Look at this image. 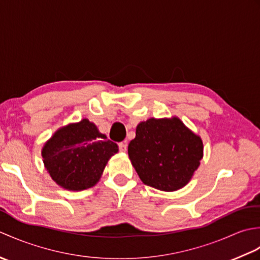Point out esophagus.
Listing matches in <instances>:
<instances>
[{
	"mask_svg": "<svg viewBox=\"0 0 260 260\" xmlns=\"http://www.w3.org/2000/svg\"><path fill=\"white\" fill-rule=\"evenodd\" d=\"M118 146H119V151H120V152H126V151H127V143H126V142L119 143Z\"/></svg>",
	"mask_w": 260,
	"mask_h": 260,
	"instance_id": "esophagus-1",
	"label": "esophagus"
}]
</instances>
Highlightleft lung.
Wrapping results in <instances>:
<instances>
[{"label": "left lung", "instance_id": "1", "mask_svg": "<svg viewBox=\"0 0 260 260\" xmlns=\"http://www.w3.org/2000/svg\"><path fill=\"white\" fill-rule=\"evenodd\" d=\"M128 157L143 183L172 192L192 179L203 157V143L176 116L153 117L137 125Z\"/></svg>", "mask_w": 260, "mask_h": 260}]
</instances>
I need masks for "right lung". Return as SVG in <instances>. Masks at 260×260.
I'll return each mask as SVG.
<instances>
[{
  "instance_id": "add662e5",
  "label": "right lung",
  "mask_w": 260,
  "mask_h": 260,
  "mask_svg": "<svg viewBox=\"0 0 260 260\" xmlns=\"http://www.w3.org/2000/svg\"><path fill=\"white\" fill-rule=\"evenodd\" d=\"M118 152L116 143L84 118L60 127L42 147L43 164L62 189L82 191L101 180L109 158Z\"/></svg>"
}]
</instances>
